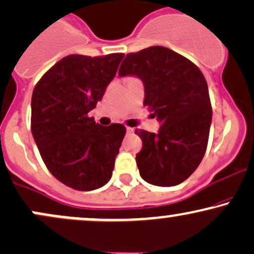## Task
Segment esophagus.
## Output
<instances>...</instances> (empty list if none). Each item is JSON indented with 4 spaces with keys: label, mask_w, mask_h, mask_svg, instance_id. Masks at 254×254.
<instances>
[{
    "label": "esophagus",
    "mask_w": 254,
    "mask_h": 254,
    "mask_svg": "<svg viewBox=\"0 0 254 254\" xmlns=\"http://www.w3.org/2000/svg\"><path fill=\"white\" fill-rule=\"evenodd\" d=\"M133 131H135V129H133V127H127V133H133Z\"/></svg>",
    "instance_id": "obj_1"
}]
</instances>
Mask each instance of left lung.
<instances>
[{
  "label": "left lung",
  "instance_id": "8db88e82",
  "mask_svg": "<svg viewBox=\"0 0 254 254\" xmlns=\"http://www.w3.org/2000/svg\"><path fill=\"white\" fill-rule=\"evenodd\" d=\"M118 74L143 81L144 106L161 123L157 133L136 129L139 174L156 186H174L196 171L208 145L212 109L208 84L190 60L164 46L127 54Z\"/></svg>",
  "mask_w": 254,
  "mask_h": 254
}]
</instances>
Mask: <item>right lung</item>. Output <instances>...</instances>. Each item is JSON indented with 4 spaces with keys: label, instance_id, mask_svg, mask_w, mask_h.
Wrapping results in <instances>:
<instances>
[{
    "label": "right lung",
    "instance_id": "obj_1",
    "mask_svg": "<svg viewBox=\"0 0 254 254\" xmlns=\"http://www.w3.org/2000/svg\"><path fill=\"white\" fill-rule=\"evenodd\" d=\"M123 56L69 55L33 89L31 130L40 156L52 176L74 190H95L112 177L127 129L99 125L88 112L103 99Z\"/></svg>",
    "mask_w": 254,
    "mask_h": 254
}]
</instances>
